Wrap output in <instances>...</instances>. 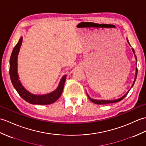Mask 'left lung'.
<instances>
[{"instance_id":"obj_1","label":"left lung","mask_w":146,"mask_h":146,"mask_svg":"<svg viewBox=\"0 0 146 146\" xmlns=\"http://www.w3.org/2000/svg\"><path fill=\"white\" fill-rule=\"evenodd\" d=\"M127 40V42L129 43V41H128V40ZM132 50H133V52H134V56H135V60H137V58H136V55H135V51H134V50L133 49V48H132ZM137 68H136V72H135V80H134V83H133V85H132V87L133 86V85H134V83H135V80H136V77H137ZM129 91L128 92L125 94L124 96H123V97L122 98H119V99H117V100H93V99H91V98H90V96L88 95V98H89V99L92 101L93 103H95V104H109V103H116V102H119V101H120L121 100H123L124 98L126 97V96H127V94H128V93H129Z\"/></svg>"}]
</instances>
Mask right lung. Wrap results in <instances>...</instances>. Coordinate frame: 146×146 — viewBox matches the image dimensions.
Masks as SVG:
<instances>
[{"mask_svg": "<svg viewBox=\"0 0 146 146\" xmlns=\"http://www.w3.org/2000/svg\"><path fill=\"white\" fill-rule=\"evenodd\" d=\"M22 42V37L19 39V42L15 46L12 52L11 58H10L9 74L13 87L17 91L19 95L27 102L30 104L45 105L55 103L62 93L66 75L63 76L58 88L50 94H44V95H35L27 91L20 83L17 74V56Z\"/></svg>", "mask_w": 146, "mask_h": 146, "instance_id": "right-lung-1", "label": "right lung"}]
</instances>
